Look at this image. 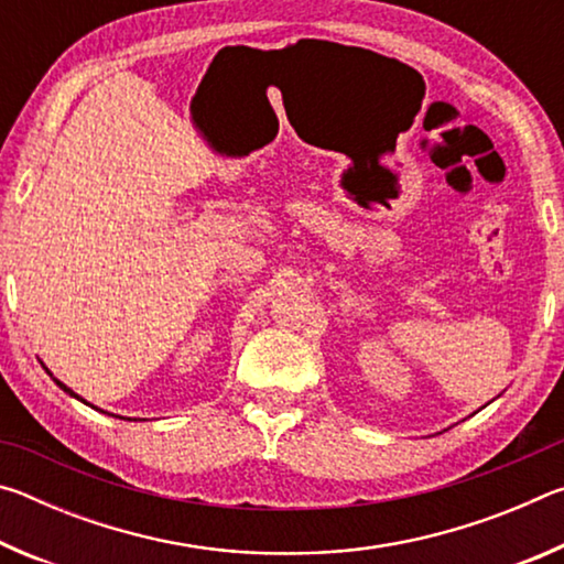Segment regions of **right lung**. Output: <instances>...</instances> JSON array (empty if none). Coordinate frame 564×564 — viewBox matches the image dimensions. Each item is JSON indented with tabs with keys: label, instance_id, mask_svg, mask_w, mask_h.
Listing matches in <instances>:
<instances>
[{
	"label": "right lung",
	"instance_id": "right-lung-1",
	"mask_svg": "<svg viewBox=\"0 0 564 564\" xmlns=\"http://www.w3.org/2000/svg\"><path fill=\"white\" fill-rule=\"evenodd\" d=\"M50 376H52V373H50ZM54 383H56V386H59V388L64 390V393H69V395H74V398H79V395H76V393H74V390H72V388H66V386H64V383H59V380H56V378H54ZM79 400H82V398H79ZM84 403H87V400H84Z\"/></svg>",
	"mask_w": 564,
	"mask_h": 564
}]
</instances>
